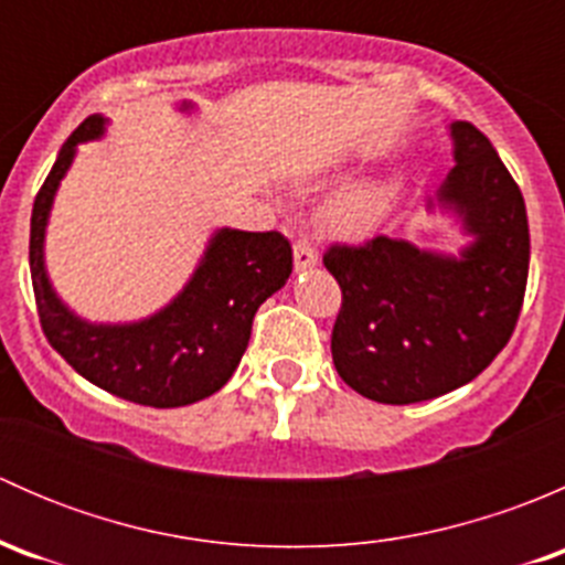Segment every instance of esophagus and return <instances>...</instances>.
I'll list each match as a JSON object with an SVG mask.
<instances>
[{"instance_id": "obj_1", "label": "esophagus", "mask_w": 565, "mask_h": 565, "mask_svg": "<svg viewBox=\"0 0 565 565\" xmlns=\"http://www.w3.org/2000/svg\"><path fill=\"white\" fill-rule=\"evenodd\" d=\"M292 256H295V270H309V267H315L317 262H319V256H317V250L309 246V243L306 241H298L295 243V248H292Z\"/></svg>"}]
</instances>
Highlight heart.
<instances>
[{"label":"heart","mask_w":565,"mask_h":565,"mask_svg":"<svg viewBox=\"0 0 565 565\" xmlns=\"http://www.w3.org/2000/svg\"><path fill=\"white\" fill-rule=\"evenodd\" d=\"M404 177L398 172L350 182L330 193L319 210V224L339 241H363L380 230L402 193Z\"/></svg>","instance_id":"obj_1"}]
</instances>
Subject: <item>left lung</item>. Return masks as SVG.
<instances>
[{"instance_id":"8db88e82","label":"left lung","mask_w":565,"mask_h":565,"mask_svg":"<svg viewBox=\"0 0 565 565\" xmlns=\"http://www.w3.org/2000/svg\"><path fill=\"white\" fill-rule=\"evenodd\" d=\"M454 163L429 199L470 243L454 254L374 237L330 246L341 287L330 352L339 377L383 404H415L476 380L509 344L530 265L525 199L487 136L451 122Z\"/></svg>"}]
</instances>
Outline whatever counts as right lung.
<instances>
[{
  "label": "right lung",
  "instance_id": "add662e5",
  "mask_svg": "<svg viewBox=\"0 0 565 565\" xmlns=\"http://www.w3.org/2000/svg\"><path fill=\"white\" fill-rule=\"evenodd\" d=\"M182 104L180 111H191ZM93 114L62 145L35 196L30 270L49 344L93 385L145 407H185L213 396L235 374L256 309L287 284L292 246L278 232L224 230L210 237L185 287L156 315L136 322H89L65 306L45 273V226L78 145L106 134Z\"/></svg>",
  "mask_w": 565,
  "mask_h": 565
}]
</instances>
